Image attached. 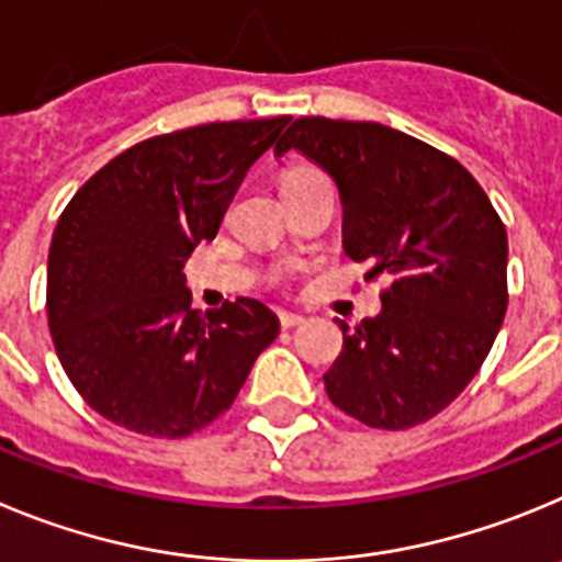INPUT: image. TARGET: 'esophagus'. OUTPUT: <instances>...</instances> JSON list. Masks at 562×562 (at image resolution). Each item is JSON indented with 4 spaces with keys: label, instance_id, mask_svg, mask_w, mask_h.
<instances>
[{
    "label": "esophagus",
    "instance_id": "1",
    "mask_svg": "<svg viewBox=\"0 0 562 562\" xmlns=\"http://www.w3.org/2000/svg\"><path fill=\"white\" fill-rule=\"evenodd\" d=\"M280 325L285 327V330H291V327L305 325V318H302L300 313H288V311H282V313H280Z\"/></svg>",
    "mask_w": 562,
    "mask_h": 562
}]
</instances>
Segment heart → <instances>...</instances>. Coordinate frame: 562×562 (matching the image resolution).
I'll return each mask as SVG.
<instances>
[{
  "mask_svg": "<svg viewBox=\"0 0 562 562\" xmlns=\"http://www.w3.org/2000/svg\"><path fill=\"white\" fill-rule=\"evenodd\" d=\"M305 173H313V170H305V168H300V170H288V173L282 176L280 184H285V181H293V179H300V176H305Z\"/></svg>",
  "mask_w": 562,
  "mask_h": 562,
  "instance_id": "heart-1",
  "label": "heart"
}]
</instances>
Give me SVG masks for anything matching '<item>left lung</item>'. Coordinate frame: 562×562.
I'll list each match as a JSON object with an SVG mask.
<instances>
[{"label": "left lung", "mask_w": 562, "mask_h": 562, "mask_svg": "<svg viewBox=\"0 0 562 562\" xmlns=\"http://www.w3.org/2000/svg\"><path fill=\"white\" fill-rule=\"evenodd\" d=\"M296 150L341 199V244L386 274L381 313L325 375L327 397L372 428H412L473 381L507 313V229L479 181L442 150L381 123L300 117L274 156Z\"/></svg>", "instance_id": "1"}]
</instances>
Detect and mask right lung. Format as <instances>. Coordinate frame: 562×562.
Returning <instances> with one entry per match:
<instances>
[{
  "label": "right lung",
  "instance_id": "obj_1",
  "mask_svg": "<svg viewBox=\"0 0 562 562\" xmlns=\"http://www.w3.org/2000/svg\"><path fill=\"white\" fill-rule=\"evenodd\" d=\"M291 117L154 136L100 168L55 226L47 316L55 352L89 406L148 437H187L235 403L280 318L240 296L190 307L184 266L218 235L249 168Z\"/></svg>",
  "mask_w": 562,
  "mask_h": 562
}]
</instances>
